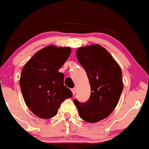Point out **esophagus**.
I'll return each instance as SVG.
<instances>
[{
    "label": "esophagus",
    "instance_id": "1",
    "mask_svg": "<svg viewBox=\"0 0 149 149\" xmlns=\"http://www.w3.org/2000/svg\"><path fill=\"white\" fill-rule=\"evenodd\" d=\"M71 91H72V93H73V94L75 95V93H76V88H72Z\"/></svg>",
    "mask_w": 149,
    "mask_h": 149
}]
</instances>
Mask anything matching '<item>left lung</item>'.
<instances>
[{
    "instance_id": "8db88e82",
    "label": "left lung",
    "mask_w": 149,
    "mask_h": 149,
    "mask_svg": "<svg viewBox=\"0 0 149 149\" xmlns=\"http://www.w3.org/2000/svg\"><path fill=\"white\" fill-rule=\"evenodd\" d=\"M76 55L87 73L91 95L85 103L76 99L73 102L83 120L95 123L107 118L118 104L123 91L122 71L111 55L100 45L81 47Z\"/></svg>"
}]
</instances>
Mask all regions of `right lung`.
<instances>
[{
  "mask_svg": "<svg viewBox=\"0 0 149 149\" xmlns=\"http://www.w3.org/2000/svg\"><path fill=\"white\" fill-rule=\"evenodd\" d=\"M70 52L69 47L46 46L36 53L22 70L20 86L25 103L39 118L55 116L61 103L72 97L71 91L63 84V73L58 72Z\"/></svg>",
  "mask_w": 149,
  "mask_h": 149,
  "instance_id": "1",
  "label": "right lung"
}]
</instances>
